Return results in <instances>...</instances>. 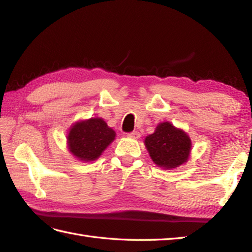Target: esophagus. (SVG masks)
I'll list each match as a JSON object with an SVG mask.
<instances>
[{
	"instance_id": "34e87169",
	"label": "esophagus",
	"mask_w": 252,
	"mask_h": 252,
	"mask_svg": "<svg viewBox=\"0 0 252 252\" xmlns=\"http://www.w3.org/2000/svg\"><path fill=\"white\" fill-rule=\"evenodd\" d=\"M140 136H141L140 132H137V131H133V132H131V133H129V134H127V137L134 138V140H137V138H140Z\"/></svg>"
}]
</instances>
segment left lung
I'll use <instances>...</instances> for the list:
<instances>
[{"mask_svg": "<svg viewBox=\"0 0 252 252\" xmlns=\"http://www.w3.org/2000/svg\"><path fill=\"white\" fill-rule=\"evenodd\" d=\"M144 144L154 163L164 170L186 163L191 152L189 134L169 121L160 122L153 134L145 137Z\"/></svg>", "mask_w": 252, "mask_h": 252, "instance_id": "obj_1", "label": "left lung"}]
</instances>
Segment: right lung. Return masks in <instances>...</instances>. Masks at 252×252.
<instances>
[{
    "mask_svg": "<svg viewBox=\"0 0 252 252\" xmlns=\"http://www.w3.org/2000/svg\"><path fill=\"white\" fill-rule=\"evenodd\" d=\"M116 138V132L98 117L79 120L69 127L68 151L74 158L91 162L99 156Z\"/></svg>",
    "mask_w": 252,
    "mask_h": 252,
    "instance_id": "1",
    "label": "right lung"
}]
</instances>
